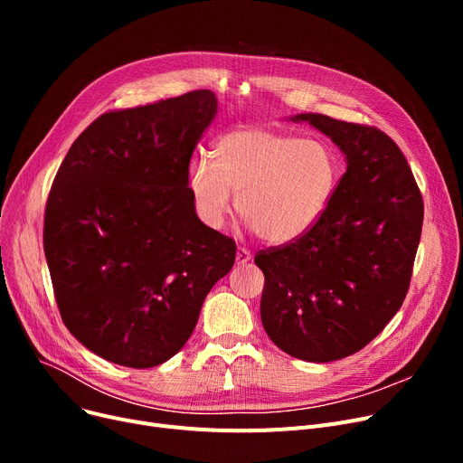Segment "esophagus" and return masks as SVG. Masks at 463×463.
Returning <instances> with one entry per match:
<instances>
[{
    "label": "esophagus",
    "mask_w": 463,
    "mask_h": 463,
    "mask_svg": "<svg viewBox=\"0 0 463 463\" xmlns=\"http://www.w3.org/2000/svg\"><path fill=\"white\" fill-rule=\"evenodd\" d=\"M250 260H251V253H250L246 248H238V250H236V264H238V266L246 264V262H250Z\"/></svg>",
    "instance_id": "34e87169"
}]
</instances>
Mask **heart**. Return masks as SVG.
Masks as SVG:
<instances>
[{
    "instance_id": "obj_1",
    "label": "heart",
    "mask_w": 463,
    "mask_h": 463,
    "mask_svg": "<svg viewBox=\"0 0 463 463\" xmlns=\"http://www.w3.org/2000/svg\"><path fill=\"white\" fill-rule=\"evenodd\" d=\"M215 161L194 157L187 187L201 222L222 229L236 208L272 246L304 238L325 215L339 178L328 144L269 128L246 126L215 144Z\"/></svg>"
}]
</instances>
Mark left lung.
Instances as JSON below:
<instances>
[{"mask_svg":"<svg viewBox=\"0 0 463 463\" xmlns=\"http://www.w3.org/2000/svg\"><path fill=\"white\" fill-rule=\"evenodd\" d=\"M288 119L326 135L347 170L317 225L255 257L264 274L260 321L287 354L326 364L366 347L402 307L424 204L407 159L383 131L309 112Z\"/></svg>","mask_w":463,"mask_h":463,"instance_id":"1","label":"left lung"}]
</instances>
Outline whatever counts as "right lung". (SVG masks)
<instances>
[{"label":"right lung","instance_id":"1","mask_svg":"<svg viewBox=\"0 0 463 463\" xmlns=\"http://www.w3.org/2000/svg\"><path fill=\"white\" fill-rule=\"evenodd\" d=\"M215 114L210 90L107 112L72 142L48 194L44 255L61 319L119 366L173 358L234 264V241L201 222L187 187Z\"/></svg>","mask_w":463,"mask_h":463}]
</instances>
